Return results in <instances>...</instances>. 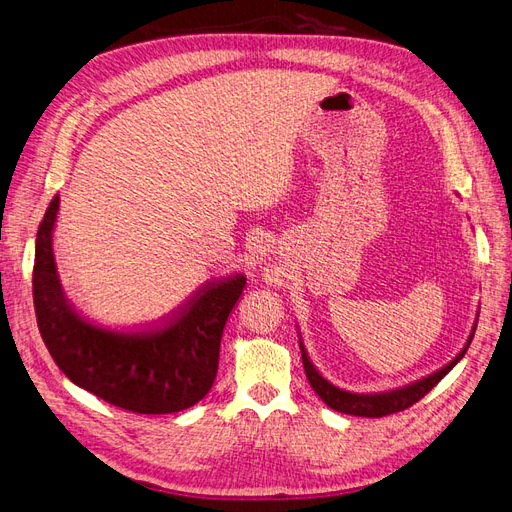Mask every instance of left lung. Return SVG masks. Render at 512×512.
<instances>
[{
  "mask_svg": "<svg viewBox=\"0 0 512 512\" xmlns=\"http://www.w3.org/2000/svg\"><path fill=\"white\" fill-rule=\"evenodd\" d=\"M474 329H472V336H474ZM472 336L464 349H461V353L442 370L430 374L427 378H421V381L412 383L408 387L385 391V393H351V391L338 389L336 385L325 381V378L315 370V366L310 364L302 342H300V349H302V361H304V372H306L308 383L329 408L344 412V415H355V417H387V415H393V412H400L412 404H417L425 393H430L442 378L451 372V368L457 364V361L466 355Z\"/></svg>",
  "mask_w": 512,
  "mask_h": 512,
  "instance_id": "left-lung-1",
  "label": "left lung"
}]
</instances>
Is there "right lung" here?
<instances>
[{
  "label": "right lung",
  "instance_id": "right-lung-1",
  "mask_svg": "<svg viewBox=\"0 0 512 512\" xmlns=\"http://www.w3.org/2000/svg\"><path fill=\"white\" fill-rule=\"evenodd\" d=\"M55 195L36 238L34 306L59 370L104 402L138 415H168L200 402L219 370V346L246 278L208 283L168 319L142 329L104 327L65 300L53 257Z\"/></svg>",
  "mask_w": 512,
  "mask_h": 512
}]
</instances>
